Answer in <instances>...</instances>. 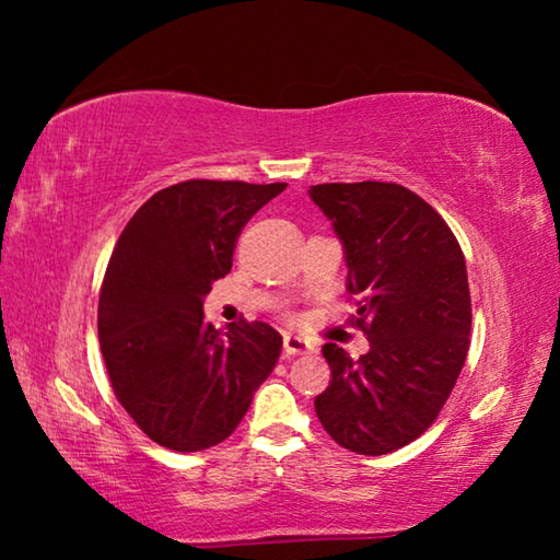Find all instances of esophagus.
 I'll return each mask as SVG.
<instances>
[{"instance_id":"34e87169","label":"esophagus","mask_w":560,"mask_h":560,"mask_svg":"<svg viewBox=\"0 0 560 560\" xmlns=\"http://www.w3.org/2000/svg\"><path fill=\"white\" fill-rule=\"evenodd\" d=\"M311 350L308 340H303L299 336H287L283 338V355L287 358H296V355H306Z\"/></svg>"}]
</instances>
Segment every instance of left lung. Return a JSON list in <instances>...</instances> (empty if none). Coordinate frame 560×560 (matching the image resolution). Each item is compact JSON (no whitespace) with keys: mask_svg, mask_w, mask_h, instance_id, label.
<instances>
[{"mask_svg":"<svg viewBox=\"0 0 560 560\" xmlns=\"http://www.w3.org/2000/svg\"><path fill=\"white\" fill-rule=\"evenodd\" d=\"M343 242L353 324L371 340L358 360L324 346L330 383L316 415L340 447L395 452L438 420L469 350L471 299L457 236L412 189L326 183L308 189Z\"/></svg>","mask_w":560,"mask_h":560,"instance_id":"left-lung-1","label":"left lung"}]
</instances>
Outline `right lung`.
Returning <instances> with one entry per match:
<instances>
[{"label":"right lung","mask_w":560,"mask_h":560,"mask_svg":"<svg viewBox=\"0 0 560 560\" xmlns=\"http://www.w3.org/2000/svg\"><path fill=\"white\" fill-rule=\"evenodd\" d=\"M283 189L187 179L150 197L118 236L98 299L101 353L118 402L160 447L224 442L277 365L279 330L240 320L222 334L202 303L230 273L242 226Z\"/></svg>","instance_id":"1"}]
</instances>
